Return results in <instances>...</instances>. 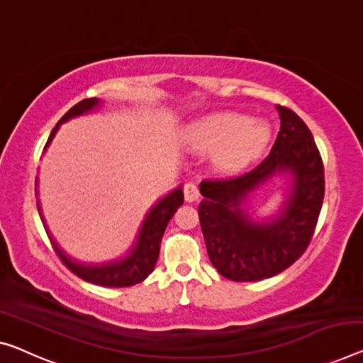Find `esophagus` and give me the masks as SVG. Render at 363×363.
I'll use <instances>...</instances> for the list:
<instances>
[{"label": "esophagus", "instance_id": "1", "mask_svg": "<svg viewBox=\"0 0 363 363\" xmlns=\"http://www.w3.org/2000/svg\"><path fill=\"white\" fill-rule=\"evenodd\" d=\"M183 193H185L186 203H193V201L199 199V189L194 183H186V185L183 186Z\"/></svg>", "mask_w": 363, "mask_h": 363}]
</instances>
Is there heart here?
I'll use <instances>...</instances> for the list:
<instances>
[{"mask_svg": "<svg viewBox=\"0 0 363 363\" xmlns=\"http://www.w3.org/2000/svg\"><path fill=\"white\" fill-rule=\"evenodd\" d=\"M189 139L204 150L214 149V164L222 170L243 169L269 141V126L261 120L224 111L199 120L189 128Z\"/></svg>", "mask_w": 363, "mask_h": 363, "instance_id": "1", "label": "heart"}]
</instances>
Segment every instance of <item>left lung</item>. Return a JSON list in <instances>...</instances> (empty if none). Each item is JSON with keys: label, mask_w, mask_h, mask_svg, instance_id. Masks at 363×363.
<instances>
[{"label": "left lung", "mask_w": 363, "mask_h": 363, "mask_svg": "<svg viewBox=\"0 0 363 363\" xmlns=\"http://www.w3.org/2000/svg\"><path fill=\"white\" fill-rule=\"evenodd\" d=\"M276 108L281 131L263 162L235 178L199 183L204 199L198 214L209 259L230 281H261L294 264L313 237L325 198V172L313 135L295 111ZM277 174L289 177L286 201L276 216L256 220L247 213V199Z\"/></svg>", "instance_id": "left-lung-1"}]
</instances>
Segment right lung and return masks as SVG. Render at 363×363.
<instances>
[{
  "instance_id": "right-lung-1",
  "label": "right lung",
  "mask_w": 363,
  "mask_h": 363,
  "mask_svg": "<svg viewBox=\"0 0 363 363\" xmlns=\"http://www.w3.org/2000/svg\"><path fill=\"white\" fill-rule=\"evenodd\" d=\"M100 104L102 102L96 97L84 99L81 100L79 104H76L74 107L66 111L63 118H61L57 123V126L52 130V135H50L43 150H45L50 146V143L53 141L60 125H63L65 121L74 118V116L89 113V111H92L94 108L100 107ZM35 186H37V180H35ZM35 193H37V188H35ZM182 204H183V191H182V186H178L177 189H174V191L167 194V196L159 199L157 203L149 209V213L146 214V217H144L143 225L138 232L136 242L133 243L130 252H128L123 258H116L113 261H108V263H102V264H86L66 255L63 250L60 248V245L55 242L52 233H50L48 227L45 224V219H43L42 216L40 203H38V201H37V209H38V214H40V219L43 222V227H45L50 242L53 245L55 252H57L60 259L63 261V264L68 267L71 272H74L77 277L84 279L87 282L97 284V286L130 287V286H135V284L143 282L144 279L154 271L155 263H157V258H159L160 242H162L165 227Z\"/></svg>"
}]
</instances>
